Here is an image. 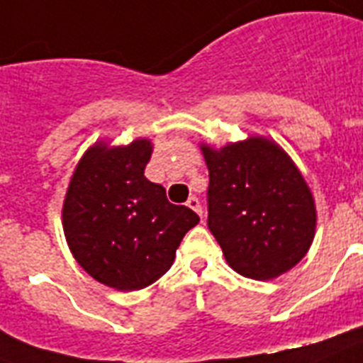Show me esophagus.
Returning a JSON list of instances; mask_svg holds the SVG:
<instances>
[{"label": "esophagus", "instance_id": "esophagus-1", "mask_svg": "<svg viewBox=\"0 0 363 363\" xmlns=\"http://www.w3.org/2000/svg\"><path fill=\"white\" fill-rule=\"evenodd\" d=\"M187 206H189V208H191V209H193V211H196V213L200 215V218L203 217V213H202V206H200V200L196 199V196H189Z\"/></svg>", "mask_w": 363, "mask_h": 363}]
</instances>
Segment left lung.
Here are the masks:
<instances>
[{
  "instance_id": "obj_1",
  "label": "left lung",
  "mask_w": 363,
  "mask_h": 363,
  "mask_svg": "<svg viewBox=\"0 0 363 363\" xmlns=\"http://www.w3.org/2000/svg\"><path fill=\"white\" fill-rule=\"evenodd\" d=\"M209 170L208 226L235 272L272 280L306 256L315 203L277 143L250 137L220 150L202 145Z\"/></svg>"
}]
</instances>
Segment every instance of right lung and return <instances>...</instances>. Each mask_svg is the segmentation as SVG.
<instances>
[{"label":"right lung","instance_id":"obj_1","mask_svg":"<svg viewBox=\"0 0 363 363\" xmlns=\"http://www.w3.org/2000/svg\"><path fill=\"white\" fill-rule=\"evenodd\" d=\"M152 143L137 139L109 148L96 143L77 163L62 230L76 262L94 280L137 291L169 271L199 215L167 200L164 187L146 179Z\"/></svg>","mask_w":363,"mask_h":363}]
</instances>
